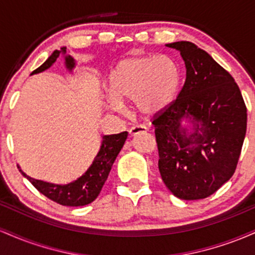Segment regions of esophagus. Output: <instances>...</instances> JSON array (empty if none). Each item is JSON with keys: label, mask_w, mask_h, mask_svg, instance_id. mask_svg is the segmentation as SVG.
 <instances>
[{"label": "esophagus", "mask_w": 255, "mask_h": 255, "mask_svg": "<svg viewBox=\"0 0 255 255\" xmlns=\"http://www.w3.org/2000/svg\"><path fill=\"white\" fill-rule=\"evenodd\" d=\"M147 131V128L145 127V126L142 125H136V126H133V127L129 129V134L130 135H137V134L140 133H146Z\"/></svg>", "instance_id": "1"}]
</instances>
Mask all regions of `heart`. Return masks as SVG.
<instances>
[{
  "label": "heart",
  "instance_id": "heart-1",
  "mask_svg": "<svg viewBox=\"0 0 255 255\" xmlns=\"http://www.w3.org/2000/svg\"><path fill=\"white\" fill-rule=\"evenodd\" d=\"M180 85V68L165 55L128 56L119 61L108 77L111 107L119 108V101H134L146 118L165 110L177 97Z\"/></svg>",
  "mask_w": 255,
  "mask_h": 255
}]
</instances>
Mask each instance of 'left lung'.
<instances>
[{
	"label": "left lung",
	"mask_w": 255,
	"mask_h": 255,
	"mask_svg": "<svg viewBox=\"0 0 255 255\" xmlns=\"http://www.w3.org/2000/svg\"><path fill=\"white\" fill-rule=\"evenodd\" d=\"M180 51L186 81L177 98L153 116L158 168L175 197H210L235 172L247 130V108L230 73L191 42L166 44ZM196 125L187 136L180 120ZM201 126H199L198 124Z\"/></svg>",
	"instance_id": "1"
}]
</instances>
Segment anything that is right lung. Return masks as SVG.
<instances>
[{
  "label": "right lung",
  "mask_w": 255,
  "mask_h": 255,
  "mask_svg": "<svg viewBox=\"0 0 255 255\" xmlns=\"http://www.w3.org/2000/svg\"><path fill=\"white\" fill-rule=\"evenodd\" d=\"M61 52L64 54L66 48H61V50H55L42 66L32 72V74L40 73L51 67L52 63L56 61V58L60 56ZM74 64V58L69 55L66 56V66L69 71H72ZM127 136L128 131L103 136L101 150H99L92 164L87 169V171L83 176L79 177L77 181L68 184L44 182V181L27 176L24 171L20 170V168L19 171L33 184L38 192H40L43 195H45L46 198L55 201V203L63 205V206H85V205L92 203L99 195L102 187L107 181L108 175L111 170V166L115 162L119 152L124 147Z\"/></svg>",
  "instance_id": "obj_1"
}]
</instances>
